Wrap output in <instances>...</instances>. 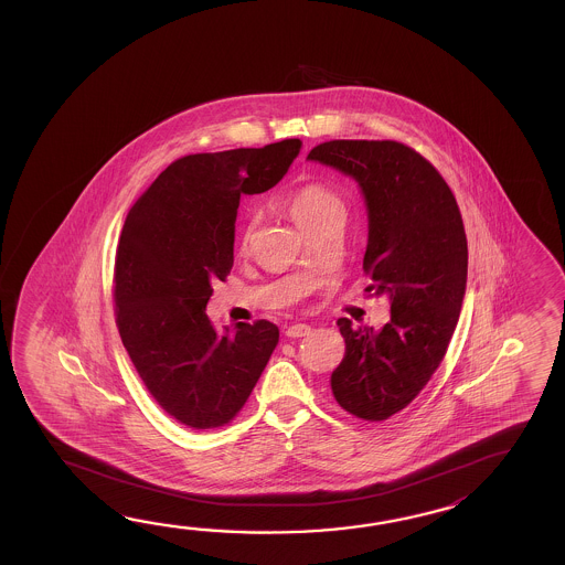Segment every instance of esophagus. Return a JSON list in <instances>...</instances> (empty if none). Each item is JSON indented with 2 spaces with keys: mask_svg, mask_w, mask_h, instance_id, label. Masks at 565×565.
Listing matches in <instances>:
<instances>
[{
  "mask_svg": "<svg viewBox=\"0 0 565 565\" xmlns=\"http://www.w3.org/2000/svg\"><path fill=\"white\" fill-rule=\"evenodd\" d=\"M309 333H311V327L305 323L292 324L285 331V335L292 337V339H299V337L309 335Z\"/></svg>",
  "mask_w": 565,
  "mask_h": 565,
  "instance_id": "34e87169",
  "label": "esophagus"
}]
</instances>
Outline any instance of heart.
Wrapping results in <instances>:
<instances>
[{"label": "heart", "mask_w": 565, "mask_h": 565, "mask_svg": "<svg viewBox=\"0 0 565 565\" xmlns=\"http://www.w3.org/2000/svg\"><path fill=\"white\" fill-rule=\"evenodd\" d=\"M287 207L292 220L302 232L312 224L331 216L343 214V202L331 188L323 183H305L287 198ZM254 220H250L241 234V250H246L253 238Z\"/></svg>", "instance_id": "obj_1"}]
</instances>
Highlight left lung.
I'll return each mask as SVG.
<instances>
[{
	"label": "left lung",
	"mask_w": 565,
	"mask_h": 565,
	"mask_svg": "<svg viewBox=\"0 0 565 565\" xmlns=\"http://www.w3.org/2000/svg\"><path fill=\"white\" fill-rule=\"evenodd\" d=\"M309 161L360 185L367 212L363 273L385 295L390 321L373 331L339 319L345 358L331 375L339 406L363 420L406 408L445 358L467 290L469 250L443 175L396 141H329Z\"/></svg>",
	"instance_id": "left-lung-1"
}]
</instances>
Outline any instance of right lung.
I'll return each instance as SVG.
<instances>
[{"instance_id":"1","label":"right lung","mask_w":565,"mask_h":565,"mask_svg":"<svg viewBox=\"0 0 565 565\" xmlns=\"http://www.w3.org/2000/svg\"><path fill=\"white\" fill-rule=\"evenodd\" d=\"M300 147L287 139L178 159L125 220L115 263L122 345L157 404L195 430L241 412L277 348V324L216 331L205 307L234 265L242 193L275 188Z\"/></svg>"}]
</instances>
